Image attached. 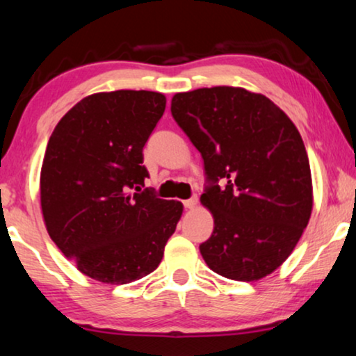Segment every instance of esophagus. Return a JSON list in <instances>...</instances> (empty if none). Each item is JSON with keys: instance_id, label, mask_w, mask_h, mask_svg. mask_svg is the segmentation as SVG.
Instances as JSON below:
<instances>
[{"instance_id": "esophagus-1", "label": "esophagus", "mask_w": 356, "mask_h": 356, "mask_svg": "<svg viewBox=\"0 0 356 356\" xmlns=\"http://www.w3.org/2000/svg\"><path fill=\"white\" fill-rule=\"evenodd\" d=\"M183 206L186 207V209H194L197 206V197L196 196H193L191 199H188V201H184L183 202Z\"/></svg>"}]
</instances>
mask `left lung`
Returning <instances> with one entry per match:
<instances>
[{"label":"left lung","mask_w":356,"mask_h":356,"mask_svg":"<svg viewBox=\"0 0 356 356\" xmlns=\"http://www.w3.org/2000/svg\"><path fill=\"white\" fill-rule=\"evenodd\" d=\"M172 115L204 160L213 232L199 250L218 275L252 282L295 250L313 211L303 139L274 102L241 87L175 94Z\"/></svg>","instance_id":"8db88e82"}]
</instances>
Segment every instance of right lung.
Returning a JSON list of instances; mask_svg holds the SVG:
<instances>
[{
	"label": "right lung",
	"mask_w": 356,
	"mask_h": 356,
	"mask_svg": "<svg viewBox=\"0 0 356 356\" xmlns=\"http://www.w3.org/2000/svg\"><path fill=\"white\" fill-rule=\"evenodd\" d=\"M167 99L150 90L82 99L48 140L40 204L48 235L90 279L111 285L157 269L183 204L155 196L143 149Z\"/></svg>",
	"instance_id": "add662e5"
}]
</instances>
